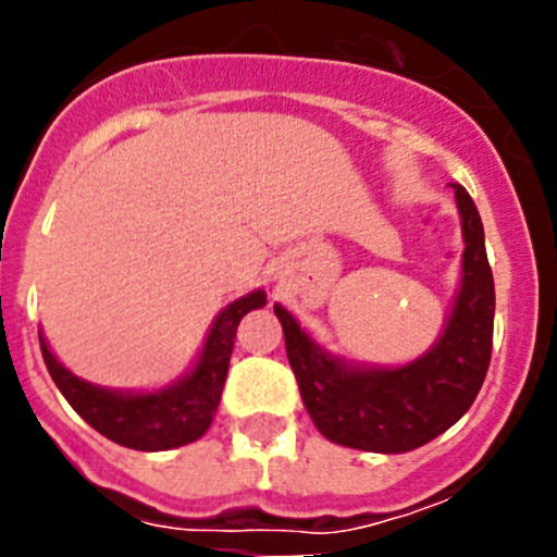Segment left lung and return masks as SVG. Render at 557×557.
Here are the masks:
<instances>
[{"instance_id": "1", "label": "left lung", "mask_w": 557, "mask_h": 557, "mask_svg": "<svg viewBox=\"0 0 557 557\" xmlns=\"http://www.w3.org/2000/svg\"><path fill=\"white\" fill-rule=\"evenodd\" d=\"M463 232L460 285L440 339L404 367H369L334 356L283 305L285 350L314 429L329 442L367 453H409L445 434L474 404L493 347L496 290L480 212L455 185Z\"/></svg>"}]
</instances>
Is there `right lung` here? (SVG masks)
Listing matches in <instances>:
<instances>
[{
  "label": "right lung",
  "instance_id": "obj_1",
  "mask_svg": "<svg viewBox=\"0 0 557 557\" xmlns=\"http://www.w3.org/2000/svg\"><path fill=\"white\" fill-rule=\"evenodd\" d=\"M263 305L267 294L258 288L218 312L194 369L159 391H110L86 383L53 356L42 334L39 347L55 387L91 429L132 450H172L207 434L221 404L239 320Z\"/></svg>",
  "mask_w": 557,
  "mask_h": 557
}]
</instances>
